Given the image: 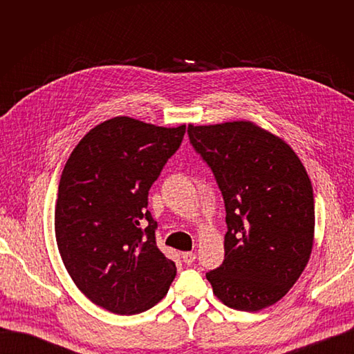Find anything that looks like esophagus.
<instances>
[{
    "instance_id": "obj_1",
    "label": "esophagus",
    "mask_w": 354,
    "mask_h": 354,
    "mask_svg": "<svg viewBox=\"0 0 354 354\" xmlns=\"http://www.w3.org/2000/svg\"><path fill=\"white\" fill-rule=\"evenodd\" d=\"M181 259H183V261L187 266H190L192 263L196 260V254L195 252H181Z\"/></svg>"
}]
</instances>
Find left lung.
<instances>
[{
	"label": "left lung",
	"instance_id": "left-lung-1",
	"mask_svg": "<svg viewBox=\"0 0 354 354\" xmlns=\"http://www.w3.org/2000/svg\"><path fill=\"white\" fill-rule=\"evenodd\" d=\"M187 133L226 207L224 261L207 279L221 303L259 312L286 295L308 263L312 181L291 146L251 121L189 124Z\"/></svg>",
	"mask_w": 354,
	"mask_h": 354
}]
</instances>
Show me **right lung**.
<instances>
[{
  "instance_id": "obj_1",
  "label": "right lung",
  "mask_w": 354,
  "mask_h": 354,
  "mask_svg": "<svg viewBox=\"0 0 354 354\" xmlns=\"http://www.w3.org/2000/svg\"><path fill=\"white\" fill-rule=\"evenodd\" d=\"M185 133L186 125L116 116L85 134L63 168L55 209L60 257L80 291L112 313L146 312L174 281L176 263L156 246L158 224L146 208Z\"/></svg>"
}]
</instances>
